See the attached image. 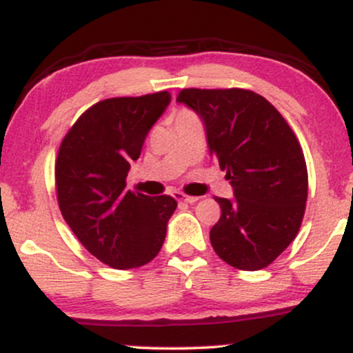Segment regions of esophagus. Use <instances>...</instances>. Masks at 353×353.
Returning <instances> with one entry per match:
<instances>
[{
  "mask_svg": "<svg viewBox=\"0 0 353 353\" xmlns=\"http://www.w3.org/2000/svg\"><path fill=\"white\" fill-rule=\"evenodd\" d=\"M174 197L181 202H188V204H194V202H197V199H199V197L185 196V194H182V192H174Z\"/></svg>",
  "mask_w": 353,
  "mask_h": 353,
  "instance_id": "1",
  "label": "esophagus"
}]
</instances>
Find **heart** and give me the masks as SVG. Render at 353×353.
I'll return each mask as SVG.
<instances>
[{
	"label": "heart",
	"mask_w": 353,
	"mask_h": 353,
	"mask_svg": "<svg viewBox=\"0 0 353 353\" xmlns=\"http://www.w3.org/2000/svg\"><path fill=\"white\" fill-rule=\"evenodd\" d=\"M190 114H192V112L185 111V109H181V111H177V112H176V119H179V117H185V116H190Z\"/></svg>",
	"instance_id": "b5f03b06"
}]
</instances>
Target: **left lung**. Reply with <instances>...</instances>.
<instances>
[{
	"instance_id": "1",
	"label": "left lung",
	"mask_w": 353,
	"mask_h": 353,
	"mask_svg": "<svg viewBox=\"0 0 353 353\" xmlns=\"http://www.w3.org/2000/svg\"><path fill=\"white\" fill-rule=\"evenodd\" d=\"M177 103L201 117L209 152L234 189L216 197L221 219L210 229L219 257L241 270L272 264L301 229L305 157L281 112L249 89H182Z\"/></svg>"
}]
</instances>
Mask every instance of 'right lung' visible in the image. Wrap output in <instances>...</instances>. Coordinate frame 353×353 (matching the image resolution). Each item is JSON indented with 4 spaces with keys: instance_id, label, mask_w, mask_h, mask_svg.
I'll return each mask as SVG.
<instances>
[{
    "instance_id": "1",
    "label": "right lung",
    "mask_w": 353,
    "mask_h": 353,
    "mask_svg": "<svg viewBox=\"0 0 353 353\" xmlns=\"http://www.w3.org/2000/svg\"><path fill=\"white\" fill-rule=\"evenodd\" d=\"M169 103L168 91L99 101L59 145L54 174L61 214L81 244L112 269L151 262L177 208L171 196L125 190L132 161Z\"/></svg>"
}]
</instances>
